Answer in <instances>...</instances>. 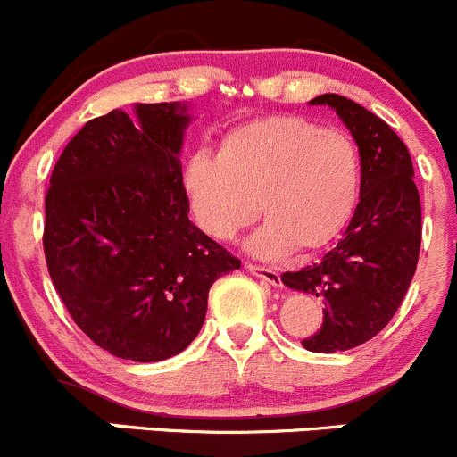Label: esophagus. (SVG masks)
Instances as JSON below:
<instances>
[{
	"label": "esophagus",
	"instance_id": "1",
	"mask_svg": "<svg viewBox=\"0 0 457 457\" xmlns=\"http://www.w3.org/2000/svg\"><path fill=\"white\" fill-rule=\"evenodd\" d=\"M245 270L250 271V274L258 276V278L265 280L267 285H274V287H278L280 285V271L274 270V267H262V265H254V262H245Z\"/></svg>",
	"mask_w": 457,
	"mask_h": 457
}]
</instances>
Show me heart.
Returning a JSON list of instances; mask_svg holds the SVG:
<instances>
[{
    "label": "heart",
    "instance_id": "heart-1",
    "mask_svg": "<svg viewBox=\"0 0 457 457\" xmlns=\"http://www.w3.org/2000/svg\"><path fill=\"white\" fill-rule=\"evenodd\" d=\"M361 181L356 143L292 114L234 128L219 156L199 152L183 168L192 219L207 237L232 241L265 216L250 241L262 258L329 245L356 210Z\"/></svg>",
    "mask_w": 457,
    "mask_h": 457
}]
</instances>
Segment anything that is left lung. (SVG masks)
I'll return each mask as SVG.
<instances>
[{
  "mask_svg": "<svg viewBox=\"0 0 457 457\" xmlns=\"http://www.w3.org/2000/svg\"><path fill=\"white\" fill-rule=\"evenodd\" d=\"M312 104L334 108L358 143L361 203L334 250L280 278L325 303L320 329L303 347L334 353L371 340L398 312L416 274L422 210L407 145L380 117L340 95Z\"/></svg>",
  "mask_w": 457,
  "mask_h": 457,
  "instance_id": "1",
  "label": "left lung"
}]
</instances>
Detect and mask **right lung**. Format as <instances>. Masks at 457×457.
I'll return each instance as SVG.
<instances>
[{
  "mask_svg": "<svg viewBox=\"0 0 457 457\" xmlns=\"http://www.w3.org/2000/svg\"><path fill=\"white\" fill-rule=\"evenodd\" d=\"M186 105L139 104L87 121L50 174L44 254L81 331L117 358L156 362L201 331L207 292L241 261L190 220L179 163Z\"/></svg>",
  "mask_w": 457,
  "mask_h": 457,
  "instance_id": "add662e5",
  "label": "right lung"
}]
</instances>
